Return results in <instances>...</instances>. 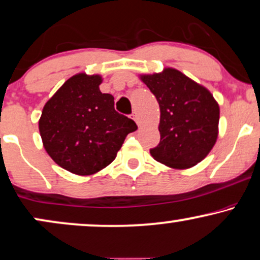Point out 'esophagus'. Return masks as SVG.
I'll use <instances>...</instances> for the list:
<instances>
[{
    "instance_id": "obj_1",
    "label": "esophagus",
    "mask_w": 260,
    "mask_h": 260,
    "mask_svg": "<svg viewBox=\"0 0 260 260\" xmlns=\"http://www.w3.org/2000/svg\"><path fill=\"white\" fill-rule=\"evenodd\" d=\"M131 116H132V119L134 120V121H136V122H137V124H138V126H139V117H138V115H137V113H132V115H131Z\"/></svg>"
}]
</instances>
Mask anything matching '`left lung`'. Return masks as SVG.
<instances>
[{
  "label": "left lung",
  "instance_id": "1",
  "mask_svg": "<svg viewBox=\"0 0 260 260\" xmlns=\"http://www.w3.org/2000/svg\"><path fill=\"white\" fill-rule=\"evenodd\" d=\"M159 104L160 141L151 156L174 169H187L208 156L218 136L219 107L208 88L174 68L143 74Z\"/></svg>",
  "mask_w": 260,
  "mask_h": 260
}]
</instances>
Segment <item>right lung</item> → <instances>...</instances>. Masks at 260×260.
<instances>
[{
    "label": "right lung",
    "mask_w": 260,
    "mask_h": 260,
    "mask_svg": "<svg viewBox=\"0 0 260 260\" xmlns=\"http://www.w3.org/2000/svg\"><path fill=\"white\" fill-rule=\"evenodd\" d=\"M98 74H75L45 103L39 119L43 146L61 168L91 175L113 162L124 139L137 129L133 120L102 93Z\"/></svg>",
    "instance_id": "right-lung-1"
}]
</instances>
